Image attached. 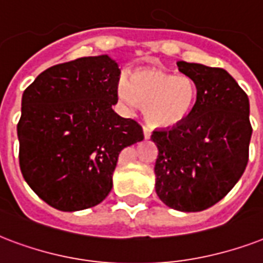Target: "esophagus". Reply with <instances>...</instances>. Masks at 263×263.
I'll return each mask as SVG.
<instances>
[{
	"instance_id": "esophagus-1",
	"label": "esophagus",
	"mask_w": 263,
	"mask_h": 263,
	"mask_svg": "<svg viewBox=\"0 0 263 263\" xmlns=\"http://www.w3.org/2000/svg\"><path fill=\"white\" fill-rule=\"evenodd\" d=\"M142 130H144V137H145V140H148V138L151 137V133H152V129H151L149 126H142Z\"/></svg>"
}]
</instances>
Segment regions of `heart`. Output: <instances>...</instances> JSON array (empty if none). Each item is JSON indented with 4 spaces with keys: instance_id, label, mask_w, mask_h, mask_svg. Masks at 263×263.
I'll return each instance as SVG.
<instances>
[{
    "instance_id": "heart-1",
    "label": "heart",
    "mask_w": 263,
    "mask_h": 263,
    "mask_svg": "<svg viewBox=\"0 0 263 263\" xmlns=\"http://www.w3.org/2000/svg\"><path fill=\"white\" fill-rule=\"evenodd\" d=\"M118 96L127 107L142 108L148 123L172 127L192 114L197 100V87L185 75H173L155 68L134 71L129 79L122 78Z\"/></svg>"
}]
</instances>
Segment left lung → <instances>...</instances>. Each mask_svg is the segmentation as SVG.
<instances>
[{"mask_svg":"<svg viewBox=\"0 0 263 263\" xmlns=\"http://www.w3.org/2000/svg\"><path fill=\"white\" fill-rule=\"evenodd\" d=\"M197 87L182 123L155 130V189L170 209L196 213L231 192L248 162L252 127L247 95L223 68L177 62Z\"/></svg>","mask_w":263,"mask_h":263,"instance_id":"1","label":"left lung"}]
</instances>
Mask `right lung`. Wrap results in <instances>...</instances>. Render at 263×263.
<instances>
[{
  "label": "right lung",
  "instance_id": "right-lung-1",
  "mask_svg": "<svg viewBox=\"0 0 263 263\" xmlns=\"http://www.w3.org/2000/svg\"><path fill=\"white\" fill-rule=\"evenodd\" d=\"M121 70L108 54L41 72L24 90L17 123L19 163L30 188L60 211L89 209L108 196L121 151L144 140L119 117Z\"/></svg>",
  "mask_w": 263,
  "mask_h": 263
}]
</instances>
